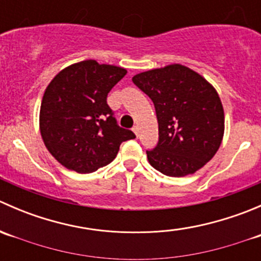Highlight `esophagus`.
Segmentation results:
<instances>
[{
	"mask_svg": "<svg viewBox=\"0 0 261 261\" xmlns=\"http://www.w3.org/2000/svg\"><path fill=\"white\" fill-rule=\"evenodd\" d=\"M133 131H134V133H135L136 136H139V127H138V126H134Z\"/></svg>",
	"mask_w": 261,
	"mask_h": 261,
	"instance_id": "34e87169",
	"label": "esophagus"
}]
</instances>
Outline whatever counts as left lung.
I'll return each mask as SVG.
<instances>
[{"mask_svg": "<svg viewBox=\"0 0 261 261\" xmlns=\"http://www.w3.org/2000/svg\"><path fill=\"white\" fill-rule=\"evenodd\" d=\"M133 82L150 97L159 123V141L146 150L151 167L169 177L201 169L217 152L225 130L216 89L180 64L140 73Z\"/></svg>", "mask_w": 261, "mask_h": 261, "instance_id": "8db88e82", "label": "left lung"}]
</instances>
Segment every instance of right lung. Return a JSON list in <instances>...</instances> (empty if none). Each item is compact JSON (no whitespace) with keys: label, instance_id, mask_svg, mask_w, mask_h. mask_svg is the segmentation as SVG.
I'll return each mask as SVG.
<instances>
[{"label":"right lung","instance_id":"right-lung-1","mask_svg":"<svg viewBox=\"0 0 261 261\" xmlns=\"http://www.w3.org/2000/svg\"><path fill=\"white\" fill-rule=\"evenodd\" d=\"M115 65L83 60L58 73L44 93L40 133L50 154L77 173L110 164L135 134L118 126L107 94L126 74Z\"/></svg>","mask_w":261,"mask_h":261}]
</instances>
